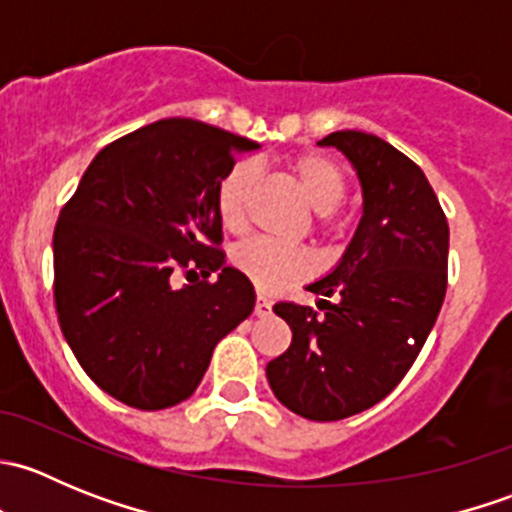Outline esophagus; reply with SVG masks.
<instances>
[{
    "mask_svg": "<svg viewBox=\"0 0 512 512\" xmlns=\"http://www.w3.org/2000/svg\"><path fill=\"white\" fill-rule=\"evenodd\" d=\"M270 312H272L270 299L262 297V294H257V299H255V314H257V317H267Z\"/></svg>",
    "mask_w": 512,
    "mask_h": 512,
    "instance_id": "34e87169",
    "label": "esophagus"
}]
</instances>
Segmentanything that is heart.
I'll use <instances>...</instances> for the list:
<instances>
[{"instance_id": "heart-1", "label": "heart", "mask_w": 512, "mask_h": 512, "mask_svg": "<svg viewBox=\"0 0 512 512\" xmlns=\"http://www.w3.org/2000/svg\"><path fill=\"white\" fill-rule=\"evenodd\" d=\"M289 173L302 190L309 208L317 213V225L327 227L329 213L339 208L347 193L344 173L332 158L322 153H299L289 160ZM257 183V170L252 163H237L220 180L215 193V208L225 230L242 232L247 227V208ZM232 265L247 277L260 292L277 294L282 289L299 285L314 272L317 262L304 247H285L270 240L242 242L232 252Z\"/></svg>"}]
</instances>
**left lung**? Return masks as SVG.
Masks as SVG:
<instances>
[{
  "mask_svg": "<svg viewBox=\"0 0 512 512\" xmlns=\"http://www.w3.org/2000/svg\"><path fill=\"white\" fill-rule=\"evenodd\" d=\"M352 160L361 220L339 265L307 289L319 312L277 302L292 329L267 364L272 391L297 416L339 421L379 404L421 352L448 285V223L423 170L364 131L319 141Z\"/></svg>",
  "mask_w": 512,
  "mask_h": 512,
  "instance_id": "obj_1",
  "label": "left lung"
}]
</instances>
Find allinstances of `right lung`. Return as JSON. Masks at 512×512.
<instances>
[{"label":"right lung","instance_id":"right-lung-1","mask_svg":"<svg viewBox=\"0 0 512 512\" xmlns=\"http://www.w3.org/2000/svg\"><path fill=\"white\" fill-rule=\"evenodd\" d=\"M255 148L193 118H163L101 148L61 208V332L98 389L126 406L188 399L215 344L255 309L250 280L225 267L215 208L237 153Z\"/></svg>","mask_w":512,"mask_h":512}]
</instances>
